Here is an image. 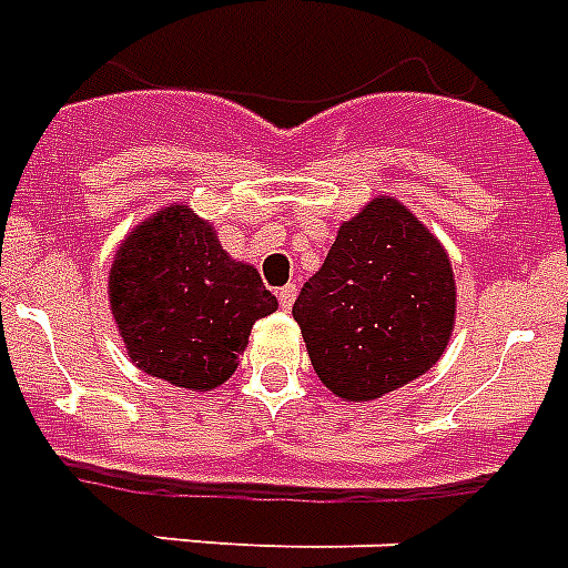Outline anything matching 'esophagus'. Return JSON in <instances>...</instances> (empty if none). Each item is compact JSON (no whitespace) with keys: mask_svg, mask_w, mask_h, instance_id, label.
<instances>
[{"mask_svg":"<svg viewBox=\"0 0 568 568\" xmlns=\"http://www.w3.org/2000/svg\"><path fill=\"white\" fill-rule=\"evenodd\" d=\"M276 297H280V306H283V310H292L294 297H297V285H283V288L276 292Z\"/></svg>","mask_w":568,"mask_h":568,"instance_id":"obj_1","label":"esophagus"}]
</instances>
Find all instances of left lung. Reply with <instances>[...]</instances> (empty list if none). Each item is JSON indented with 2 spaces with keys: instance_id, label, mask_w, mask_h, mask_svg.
I'll list each match as a JSON object with an SVG mask.
<instances>
[{
  "instance_id": "obj_1",
  "label": "left lung",
  "mask_w": 568,
  "mask_h": 568,
  "mask_svg": "<svg viewBox=\"0 0 568 568\" xmlns=\"http://www.w3.org/2000/svg\"><path fill=\"white\" fill-rule=\"evenodd\" d=\"M292 315L321 383L345 400H374L430 372L448 347L450 258L404 203L377 196L338 226Z\"/></svg>"
}]
</instances>
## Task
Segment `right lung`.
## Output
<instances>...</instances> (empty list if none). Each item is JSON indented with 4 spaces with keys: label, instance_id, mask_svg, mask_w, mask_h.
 <instances>
[{
    "label": "right lung",
    "instance_id": "1",
    "mask_svg": "<svg viewBox=\"0 0 568 568\" xmlns=\"http://www.w3.org/2000/svg\"><path fill=\"white\" fill-rule=\"evenodd\" d=\"M111 315L129 359L150 377L212 392L232 377L276 297L221 247L189 205H164L129 232L109 274Z\"/></svg>",
    "mask_w": 568,
    "mask_h": 568
}]
</instances>
